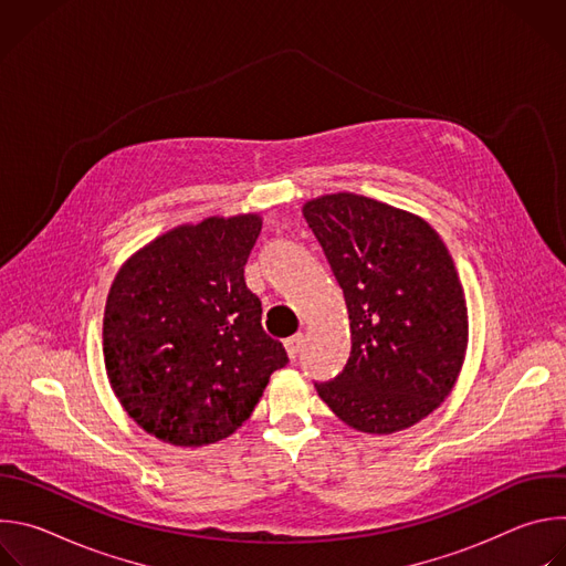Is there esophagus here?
Here are the masks:
<instances>
[{
	"label": "esophagus",
	"instance_id": "34e87169",
	"mask_svg": "<svg viewBox=\"0 0 566 566\" xmlns=\"http://www.w3.org/2000/svg\"><path fill=\"white\" fill-rule=\"evenodd\" d=\"M302 345H304V336H302V334H297V336H293V338H289V340L284 343L286 354H289V358H291V360H295V358H297V354L302 352Z\"/></svg>",
	"mask_w": 566,
	"mask_h": 566
}]
</instances>
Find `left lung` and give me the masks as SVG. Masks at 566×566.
I'll return each mask as SVG.
<instances>
[{"label": "left lung", "instance_id": "1", "mask_svg": "<svg viewBox=\"0 0 566 566\" xmlns=\"http://www.w3.org/2000/svg\"><path fill=\"white\" fill-rule=\"evenodd\" d=\"M302 214L345 293L352 354L319 398L349 428H412L450 396L468 347L454 262L419 214L354 195H322Z\"/></svg>", "mask_w": 566, "mask_h": 566}]
</instances>
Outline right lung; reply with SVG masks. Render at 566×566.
I'll return each instance as SVG.
<instances>
[{
	"label": "right lung",
	"mask_w": 566,
	"mask_h": 566,
	"mask_svg": "<svg viewBox=\"0 0 566 566\" xmlns=\"http://www.w3.org/2000/svg\"><path fill=\"white\" fill-rule=\"evenodd\" d=\"M260 230L255 212L184 223L116 273L103 317L105 369L147 434L181 448L230 437L289 363L244 282Z\"/></svg>",
	"instance_id": "right-lung-1"
}]
</instances>
